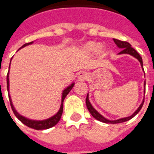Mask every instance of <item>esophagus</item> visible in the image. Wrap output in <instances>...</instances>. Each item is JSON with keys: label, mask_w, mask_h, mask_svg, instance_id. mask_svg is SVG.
<instances>
[{"label": "esophagus", "mask_w": 154, "mask_h": 154, "mask_svg": "<svg viewBox=\"0 0 154 154\" xmlns=\"http://www.w3.org/2000/svg\"><path fill=\"white\" fill-rule=\"evenodd\" d=\"M88 73L86 71H80L78 74V80L79 81H84L88 79Z\"/></svg>", "instance_id": "1"}]
</instances>
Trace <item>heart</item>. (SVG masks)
I'll return each mask as SVG.
<instances>
[{
  "instance_id": "b5f03b06",
  "label": "heart",
  "mask_w": 154,
  "mask_h": 154,
  "mask_svg": "<svg viewBox=\"0 0 154 154\" xmlns=\"http://www.w3.org/2000/svg\"><path fill=\"white\" fill-rule=\"evenodd\" d=\"M85 49L88 52H95L96 51H99L100 47L97 44L94 43V42H89L86 45Z\"/></svg>"
}]
</instances>
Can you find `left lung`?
Wrapping results in <instances>:
<instances>
[{
    "label": "left lung",
    "mask_w": 154,
    "mask_h": 154,
    "mask_svg": "<svg viewBox=\"0 0 154 154\" xmlns=\"http://www.w3.org/2000/svg\"><path fill=\"white\" fill-rule=\"evenodd\" d=\"M113 41H114L116 45L117 46L118 48L121 50L120 53L118 54H130V55H132L133 57L136 58L138 61H139V62H140L141 68H142L143 71H144V68H143L142 58H141L140 54L136 51L135 49H133V47L131 46L130 44L128 43V42H127L120 41V40H118V39H116V38H113ZM144 88H145L144 91L145 92V83H144ZM143 103H144V99H143L142 103H140V106L138 107L137 109V110H136L135 112L132 114V115L129 116L120 118V119H118V120H111L107 119V118H105L104 116H103L101 115L100 113L98 112H97V111L93 108V106L91 105V103L90 100H89V93H88V95H87V98H86V105H87V108H88V111H89L91 114V116H93L95 119H96L97 120H100V121H101V122L106 123V124H119V123H123V122H125V121H128V120H129L130 119L134 117V116H135L137 115L139 112H140V110L141 109V108H142Z\"/></svg>",
    "instance_id": "left-lung-1"
}]
</instances>
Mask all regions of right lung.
Masks as SVG:
<instances>
[{"mask_svg":"<svg viewBox=\"0 0 154 154\" xmlns=\"http://www.w3.org/2000/svg\"><path fill=\"white\" fill-rule=\"evenodd\" d=\"M34 42H29V43L24 44L23 46H21V48H23L25 46H29V45H31ZM19 49V50H20ZM18 50V51H19ZM11 58V60H12ZM10 63H11V61H10ZM10 63H9V68H10ZM74 85H75V83H72L71 84H70L69 86H67L62 92V100H61V105L59 110L58 111V112L54 114V116H52L51 117L48 118V119H46V120H31V119H29V118H26L23 116H21V114H19L17 112L16 108H14V103L12 102L11 96L9 95V70L8 71V74H7V90H8V93H9V101H10V105H11L12 110L14 112V115L16 116L17 118L21 122H22L24 125H26V126H28L29 128H34L36 130H42V129H47V128H50L51 127H53L55 125H57L58 123V121L60 120V118L62 116V114H63V101L66 98V96H67V94L71 91V90L73 88Z\"/></svg>","mask_w":154,"mask_h":154,"instance_id":"add662e5","label":"right lung"}]
</instances>
